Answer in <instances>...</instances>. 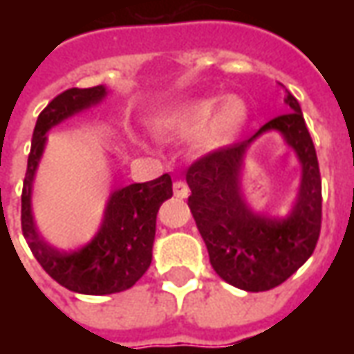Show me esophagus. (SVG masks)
<instances>
[{
	"label": "esophagus",
	"instance_id": "obj_1",
	"mask_svg": "<svg viewBox=\"0 0 354 354\" xmlns=\"http://www.w3.org/2000/svg\"><path fill=\"white\" fill-rule=\"evenodd\" d=\"M172 189H174V195H176L178 199H187V195H189V185L182 182V180H176L174 185H172Z\"/></svg>",
	"mask_w": 354,
	"mask_h": 354
}]
</instances>
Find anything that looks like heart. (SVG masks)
Segmentation results:
<instances>
[{
  "mask_svg": "<svg viewBox=\"0 0 354 354\" xmlns=\"http://www.w3.org/2000/svg\"><path fill=\"white\" fill-rule=\"evenodd\" d=\"M248 123V106L239 96H208L189 102L161 119V129L178 136L199 134L205 151H218L231 146Z\"/></svg>",
  "mask_w": 354,
  "mask_h": 354,
  "instance_id": "1",
  "label": "heart"
}]
</instances>
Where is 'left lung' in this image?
<instances>
[{"mask_svg":"<svg viewBox=\"0 0 354 354\" xmlns=\"http://www.w3.org/2000/svg\"><path fill=\"white\" fill-rule=\"evenodd\" d=\"M286 113L274 117L252 138L201 157L187 169V205L207 245L210 263L223 281L246 292H266L296 273L317 246L322 218L319 161L299 102L284 88ZM279 131L302 165L295 207L284 218L258 215L242 193L248 147L263 131Z\"/></svg>","mask_w":354,"mask_h":354,"instance_id":"obj_1","label":"left lung"}]
</instances>
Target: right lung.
<instances>
[{
	"label": "right lung",
	"mask_w": 354,
	"mask_h": 354,
	"mask_svg": "<svg viewBox=\"0 0 354 354\" xmlns=\"http://www.w3.org/2000/svg\"><path fill=\"white\" fill-rule=\"evenodd\" d=\"M106 96L108 88L98 85L68 88L49 102L35 123L22 187V233L35 260L58 284L88 296L129 290L146 273L151 263L157 212L162 203L172 197L169 174L144 184L119 187L106 203L100 230L91 243L73 252L58 250L39 233L32 212V189L47 144V132L75 113L100 104Z\"/></svg>",
	"instance_id": "obj_1"
}]
</instances>
